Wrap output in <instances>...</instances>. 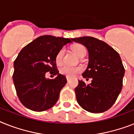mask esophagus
I'll list each match as a JSON object with an SVG mask.
<instances>
[{
	"mask_svg": "<svg viewBox=\"0 0 134 134\" xmlns=\"http://www.w3.org/2000/svg\"><path fill=\"white\" fill-rule=\"evenodd\" d=\"M66 79H67V81H68V82H69L70 81V79L69 77H66Z\"/></svg>",
	"mask_w": 134,
	"mask_h": 134,
	"instance_id": "esophagus-1",
	"label": "esophagus"
}]
</instances>
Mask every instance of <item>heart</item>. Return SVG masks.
I'll list each match as a JSON object with an SVG mask.
<instances>
[{"label": "heart", "instance_id": "b5f03b06", "mask_svg": "<svg viewBox=\"0 0 134 134\" xmlns=\"http://www.w3.org/2000/svg\"><path fill=\"white\" fill-rule=\"evenodd\" d=\"M72 49L75 52V53L77 54V56L79 57H82L85 56L86 54V48L84 46L80 44H77L72 46ZM65 50L63 48L59 51L57 53L56 57H55V62L56 64L58 65H60L62 63L63 57L64 55ZM82 70V68L81 67H72L69 66H64L60 68V73L62 75H65L66 77H75L77 74H79Z\"/></svg>", "mask_w": 134, "mask_h": 134}]
</instances>
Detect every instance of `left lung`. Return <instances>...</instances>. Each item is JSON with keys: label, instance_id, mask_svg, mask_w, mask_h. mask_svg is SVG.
<instances>
[{"label": "left lung", "instance_id": "obj_1", "mask_svg": "<svg viewBox=\"0 0 134 134\" xmlns=\"http://www.w3.org/2000/svg\"><path fill=\"white\" fill-rule=\"evenodd\" d=\"M84 45L89 53V63L83 78H92L86 84L82 80L75 89L79 105L91 113H101L113 105L122 87L125 68L119 54L101 40L92 37L72 38Z\"/></svg>", "mask_w": 134, "mask_h": 134}]
</instances>
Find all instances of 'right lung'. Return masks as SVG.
Returning a JSON list of instances; mask_svg holds the SVG:
<instances>
[{"label":"right lung","mask_w":134,"mask_h":134,"mask_svg":"<svg viewBox=\"0 0 134 134\" xmlns=\"http://www.w3.org/2000/svg\"><path fill=\"white\" fill-rule=\"evenodd\" d=\"M71 42L72 39L46 35L21 50L14 62L13 81L18 97L26 108L42 111L57 103L67 81L57 70L55 57L63 46ZM47 71L57 77L46 78Z\"/></svg>","instance_id":"add662e5"}]
</instances>
